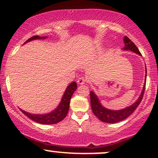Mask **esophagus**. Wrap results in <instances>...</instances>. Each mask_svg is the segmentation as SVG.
Here are the masks:
<instances>
[{"label": "esophagus", "instance_id": "esophagus-1", "mask_svg": "<svg viewBox=\"0 0 158 158\" xmlns=\"http://www.w3.org/2000/svg\"><path fill=\"white\" fill-rule=\"evenodd\" d=\"M86 81H87V79H85V77L79 78V79H78V80H77V82H78V84H79V85L85 84V83L86 82Z\"/></svg>", "mask_w": 158, "mask_h": 158}]
</instances>
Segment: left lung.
Segmentation results:
<instances>
[{"label":"left lung","instance_id":"1","mask_svg":"<svg viewBox=\"0 0 158 158\" xmlns=\"http://www.w3.org/2000/svg\"><path fill=\"white\" fill-rule=\"evenodd\" d=\"M124 43L125 47L124 48H123V50H131V51L141 56V53L139 51L138 48H137V47H136V45L134 44L133 41H131V40L128 39L127 36H125L124 37ZM145 87H146V82L144 83L143 89L142 90V93H141L140 96H139V99H137L134 104L127 107V108H124V109L119 110H112L104 108V107L100 104V102H99V100L97 98V95H96L93 91H90V105H91V108L92 110H93V113L98 119H100L101 121H102V122L104 123H114L126 119L127 117H129V116L135 111L136 108H137V107L139 106V103L142 101L143 94H144L145 91Z\"/></svg>","mask_w":158,"mask_h":158}]
</instances>
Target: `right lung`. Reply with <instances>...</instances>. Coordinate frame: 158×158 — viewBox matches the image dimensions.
Masks as SVG:
<instances>
[{"label":"right lung","instance_id":"1","mask_svg":"<svg viewBox=\"0 0 158 158\" xmlns=\"http://www.w3.org/2000/svg\"><path fill=\"white\" fill-rule=\"evenodd\" d=\"M47 37H40L39 35H34L32 37L29 39L27 41H25L24 44H26L27 42L32 41V40L35 39H46ZM77 88V83L75 81L70 83L68 85V88H67L66 90H65L64 95H63L62 98H61V101L60 104L59 105V106L56 108L55 110H52L50 113L45 114H32L28 113V112L24 111V110L20 109L22 111L23 114H24L27 117H28L29 118L32 119L33 121H35L36 123H41V124H44V125H52V124H56L61 122L63 119L68 114L69 107H70V101L71 99L72 95L74 93L76 90Z\"/></svg>","mask_w":158,"mask_h":158}]
</instances>
